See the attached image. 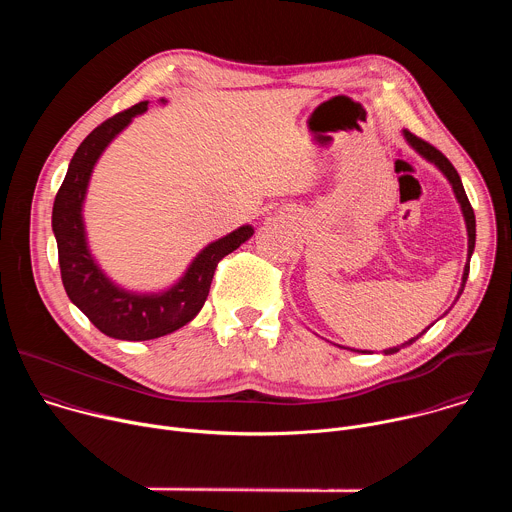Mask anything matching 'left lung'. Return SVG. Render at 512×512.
I'll use <instances>...</instances> for the list:
<instances>
[{"instance_id": "left-lung-1", "label": "left lung", "mask_w": 512, "mask_h": 512, "mask_svg": "<svg viewBox=\"0 0 512 512\" xmlns=\"http://www.w3.org/2000/svg\"><path fill=\"white\" fill-rule=\"evenodd\" d=\"M403 137H405V141L409 143V148H413L425 162H429V164H433L437 170H440L442 174H444V178L450 182V186H452V190H454V196H456V200H458V204H460V210H462V216H464V223H466V233H468V261H466V265H464V273H462V283H460V289H458V296H456V300L462 296V291H464V285H466V279H468V271H470V257H472V253H474V245H476V216H474V210H472V206H470V200H468V196H466V190H464V186H462V180H460V176H458V172H456V168L450 164V160L440 152V150H435L433 145H429L427 141H423V139H419V137H415L413 133H409L407 129H403ZM448 314V312H446ZM444 314V316H446ZM429 330V326L423 330V332H419L415 338H411V340H407V342H403L401 346H393V348H387V350H383V354H395V352H399L403 346H409V344H413L421 334H425ZM342 348V346H340ZM356 352H362V350H356ZM367 352V350H364Z\"/></svg>"}]
</instances>
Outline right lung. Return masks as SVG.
<instances>
[{"label":"right lung","instance_id":"obj_1","mask_svg":"<svg viewBox=\"0 0 512 512\" xmlns=\"http://www.w3.org/2000/svg\"><path fill=\"white\" fill-rule=\"evenodd\" d=\"M148 103L141 101L107 119L85 137L68 164L52 208V231L66 296L103 334L117 340H154L194 320L208 298L218 261L255 233L251 225H243L208 243L172 285L158 291L127 289L105 273L91 253L83 214L91 176L109 143L129 127L133 117L148 111ZM160 103L168 101L160 99Z\"/></svg>","mask_w":512,"mask_h":512}]
</instances>
